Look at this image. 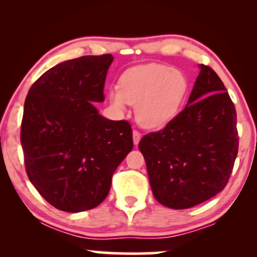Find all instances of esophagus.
<instances>
[{"label": "esophagus", "mask_w": 257, "mask_h": 257, "mask_svg": "<svg viewBox=\"0 0 257 257\" xmlns=\"http://www.w3.org/2000/svg\"><path fill=\"white\" fill-rule=\"evenodd\" d=\"M140 140H141V134H140V133H139L138 131L133 132V141H134V145L135 146L139 145Z\"/></svg>", "instance_id": "obj_1"}]
</instances>
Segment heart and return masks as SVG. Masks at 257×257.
<instances>
[{"label": "heart", "instance_id": "b5f03b06", "mask_svg": "<svg viewBox=\"0 0 257 257\" xmlns=\"http://www.w3.org/2000/svg\"><path fill=\"white\" fill-rule=\"evenodd\" d=\"M190 89L187 76L159 64L133 67L120 76L119 85L108 89L112 108L124 112L135 105V118L146 129H161L179 113Z\"/></svg>", "mask_w": 257, "mask_h": 257}]
</instances>
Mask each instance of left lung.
Returning <instances> with one entry per match:
<instances>
[{
	"mask_svg": "<svg viewBox=\"0 0 257 257\" xmlns=\"http://www.w3.org/2000/svg\"><path fill=\"white\" fill-rule=\"evenodd\" d=\"M199 69L184 110L139 143L153 196L172 209L192 208L221 192L238 153L234 105L216 72Z\"/></svg>",
	"mask_w": 257,
	"mask_h": 257,
	"instance_id": "1",
	"label": "left lung"
}]
</instances>
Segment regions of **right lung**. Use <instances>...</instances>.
<instances>
[{
  "instance_id": "1",
  "label": "right lung",
  "mask_w": 257,
  "mask_h": 257,
  "mask_svg": "<svg viewBox=\"0 0 257 257\" xmlns=\"http://www.w3.org/2000/svg\"><path fill=\"white\" fill-rule=\"evenodd\" d=\"M111 54L85 55L55 65L25 99L22 141L25 168L49 204L67 213L95 208L110 192L114 170L133 150L126 120L102 117Z\"/></svg>"
}]
</instances>
